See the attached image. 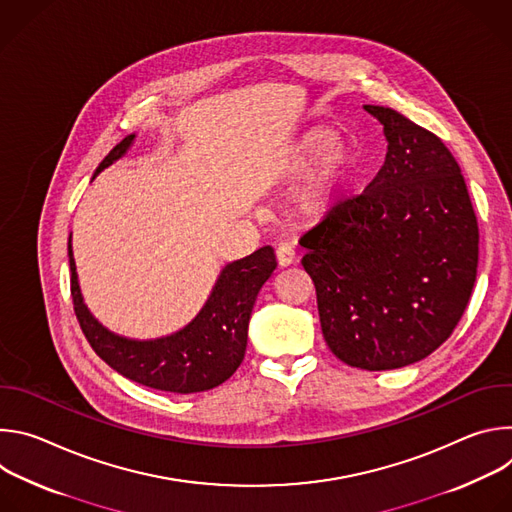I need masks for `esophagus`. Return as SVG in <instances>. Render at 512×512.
Returning a JSON list of instances; mask_svg holds the SVG:
<instances>
[{
	"label": "esophagus",
	"mask_w": 512,
	"mask_h": 512,
	"mask_svg": "<svg viewBox=\"0 0 512 512\" xmlns=\"http://www.w3.org/2000/svg\"><path fill=\"white\" fill-rule=\"evenodd\" d=\"M275 255H277V263H279L281 267H287V265H291V263L296 261V251H294V247H291L289 243L277 245Z\"/></svg>",
	"instance_id": "34e87169"
}]
</instances>
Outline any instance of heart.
<instances>
[{
	"label": "heart",
	"instance_id": "heart-1",
	"mask_svg": "<svg viewBox=\"0 0 512 512\" xmlns=\"http://www.w3.org/2000/svg\"><path fill=\"white\" fill-rule=\"evenodd\" d=\"M324 158L328 160L322 170L302 188L298 196V206L308 214L318 212L328 204L336 186L342 180L346 166V150L342 145H334V137L328 131H316L302 143L300 154L296 158V172L302 174L314 168Z\"/></svg>",
	"mask_w": 512,
	"mask_h": 512
}]
</instances>
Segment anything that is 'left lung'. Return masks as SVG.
Masks as SVG:
<instances>
[{
	"instance_id": "1",
	"label": "left lung",
	"mask_w": 512,
	"mask_h": 512,
	"mask_svg": "<svg viewBox=\"0 0 512 512\" xmlns=\"http://www.w3.org/2000/svg\"><path fill=\"white\" fill-rule=\"evenodd\" d=\"M387 158L362 194L306 231L328 348L350 367L391 371L440 348L458 326L478 269V221L456 158L435 133L364 105Z\"/></svg>"
}]
</instances>
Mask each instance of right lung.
I'll return each instance as SVG.
<instances>
[{
    "instance_id": "right-lung-1",
    "label": "right lung",
    "mask_w": 512,
    "mask_h": 512,
    "mask_svg": "<svg viewBox=\"0 0 512 512\" xmlns=\"http://www.w3.org/2000/svg\"><path fill=\"white\" fill-rule=\"evenodd\" d=\"M133 139L135 135L121 139L95 174L119 160L131 148ZM68 261L72 304L93 350L125 379L180 395L218 387L239 369L245 358L247 330L257 294L277 267L273 249L269 245L261 247L221 271L210 298L188 326L156 340H129L109 332L87 310L70 239Z\"/></svg>"
}]
</instances>
